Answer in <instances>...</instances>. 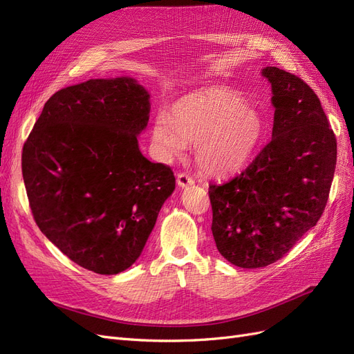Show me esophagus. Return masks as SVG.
I'll list each match as a JSON object with an SVG mask.
<instances>
[{"label":"esophagus","mask_w":354,"mask_h":354,"mask_svg":"<svg viewBox=\"0 0 354 354\" xmlns=\"http://www.w3.org/2000/svg\"><path fill=\"white\" fill-rule=\"evenodd\" d=\"M194 183H195V180L192 178L189 174H186V173L177 174V185H178L180 187H187V186L194 185Z\"/></svg>","instance_id":"esophagus-1"}]
</instances>
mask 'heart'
<instances>
[{"mask_svg":"<svg viewBox=\"0 0 354 354\" xmlns=\"http://www.w3.org/2000/svg\"><path fill=\"white\" fill-rule=\"evenodd\" d=\"M264 133L261 115L242 94L207 87L178 99L171 116L160 112L152 125L155 153L169 160L195 143V160L209 176H226L242 168L259 147Z\"/></svg>","mask_w":354,"mask_h":354,"instance_id":"obj_1","label":"heart"}]
</instances>
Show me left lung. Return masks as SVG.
I'll return each instance as SVG.
<instances>
[{
	"label": "left lung",
	"mask_w": 354,
	"mask_h": 354,
	"mask_svg": "<svg viewBox=\"0 0 354 354\" xmlns=\"http://www.w3.org/2000/svg\"><path fill=\"white\" fill-rule=\"evenodd\" d=\"M261 73L272 84V140L241 174L208 190L217 250L242 269L282 259L316 226L337 165V138L316 93L279 68Z\"/></svg>",
	"instance_id": "1"
}]
</instances>
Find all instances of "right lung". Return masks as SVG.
<instances>
[{
    "label": "right lung",
    "mask_w": 354,
    "mask_h": 354,
    "mask_svg": "<svg viewBox=\"0 0 354 354\" xmlns=\"http://www.w3.org/2000/svg\"><path fill=\"white\" fill-rule=\"evenodd\" d=\"M151 95L133 78L55 93L24 145L22 174L39 230L73 263L116 274L140 257L173 169L138 149Z\"/></svg>",
    "instance_id": "right-lung-1"
}]
</instances>
